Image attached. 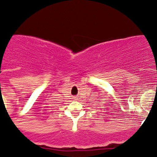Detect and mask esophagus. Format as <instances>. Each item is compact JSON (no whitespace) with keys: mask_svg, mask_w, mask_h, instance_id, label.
I'll list each match as a JSON object with an SVG mask.
<instances>
[{"mask_svg":"<svg viewBox=\"0 0 157 157\" xmlns=\"http://www.w3.org/2000/svg\"><path fill=\"white\" fill-rule=\"evenodd\" d=\"M75 99H76V98H77V97H75Z\"/></svg>","mask_w":157,"mask_h":157,"instance_id":"34e87169","label":"esophagus"}]
</instances>
